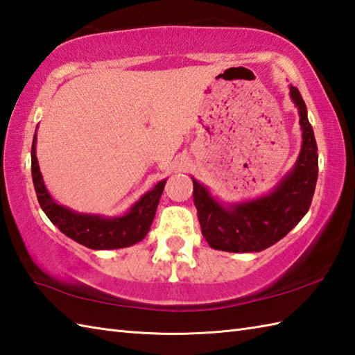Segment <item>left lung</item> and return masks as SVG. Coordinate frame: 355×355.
Instances as JSON below:
<instances>
[{
	"label": "left lung",
	"mask_w": 355,
	"mask_h": 355,
	"mask_svg": "<svg viewBox=\"0 0 355 355\" xmlns=\"http://www.w3.org/2000/svg\"><path fill=\"white\" fill-rule=\"evenodd\" d=\"M290 97L299 112L302 145L296 163L273 189L256 198L223 202L206 184L192 177L201 233L215 250H266L296 227L310 209L319 172L318 145L306 116V105L296 87L290 85Z\"/></svg>",
	"instance_id": "obj_1"
}]
</instances>
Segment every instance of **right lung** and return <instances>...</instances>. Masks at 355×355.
I'll return each mask as SVG.
<instances>
[{
    "label": "right lung",
    "instance_id": "1",
    "mask_svg": "<svg viewBox=\"0 0 355 355\" xmlns=\"http://www.w3.org/2000/svg\"><path fill=\"white\" fill-rule=\"evenodd\" d=\"M37 128V126H36ZM36 132L32 145V178L44 214L64 235L93 250H116L140 243L148 235L157 212L158 201L164 189L166 180L158 182L153 189L145 192L122 215H102L78 212L53 198L44 183L36 157Z\"/></svg>",
    "mask_w": 355,
    "mask_h": 355
}]
</instances>
